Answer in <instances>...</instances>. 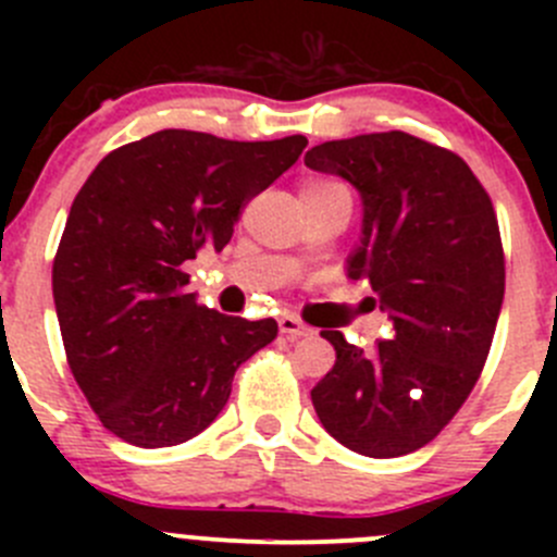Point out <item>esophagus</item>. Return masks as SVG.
Instances as JSON below:
<instances>
[{"instance_id": "1", "label": "esophagus", "mask_w": 557, "mask_h": 557, "mask_svg": "<svg viewBox=\"0 0 557 557\" xmlns=\"http://www.w3.org/2000/svg\"><path fill=\"white\" fill-rule=\"evenodd\" d=\"M280 331H283L288 339H301V336H310L312 329L307 323H301L299 318H294V314H283L280 318Z\"/></svg>"}]
</instances>
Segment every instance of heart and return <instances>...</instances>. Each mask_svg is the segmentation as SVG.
<instances>
[{
  "label": "heart",
  "instance_id": "1",
  "mask_svg": "<svg viewBox=\"0 0 557 557\" xmlns=\"http://www.w3.org/2000/svg\"><path fill=\"white\" fill-rule=\"evenodd\" d=\"M339 190H347V188L342 183H336V180L307 177L305 183H301V201H305V199H320V196L339 194Z\"/></svg>",
  "mask_w": 557,
  "mask_h": 557
}]
</instances>
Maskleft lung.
Wrapping results in <instances>:
<instances>
[{
    "label": "left lung",
    "mask_w": 557,
    "mask_h": 557,
    "mask_svg": "<svg viewBox=\"0 0 557 557\" xmlns=\"http://www.w3.org/2000/svg\"><path fill=\"white\" fill-rule=\"evenodd\" d=\"M305 164L361 194L363 237L347 277L369 280L393 323L372 352L320 331L336 361L312 387L314 412L347 450L414 453L463 407L491 352L504 301L493 201L460 156L407 132L314 145Z\"/></svg>",
    "instance_id": "left-lung-1"
}]
</instances>
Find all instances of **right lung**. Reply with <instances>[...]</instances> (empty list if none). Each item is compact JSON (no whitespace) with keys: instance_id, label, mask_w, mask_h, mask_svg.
I'll use <instances>...</instances> for the list:
<instances>
[{"instance_id":"obj_1","label":"right lung","mask_w":557,"mask_h":557,"mask_svg":"<svg viewBox=\"0 0 557 557\" xmlns=\"http://www.w3.org/2000/svg\"><path fill=\"white\" fill-rule=\"evenodd\" d=\"M307 137L234 143L164 128L107 153L72 201L53 258L66 363L107 431L137 447L201 434L239 363L277 336L196 305L183 263L228 245L252 196L296 164Z\"/></svg>"}]
</instances>
